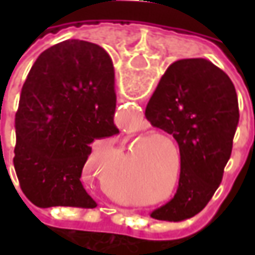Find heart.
Instances as JSON below:
<instances>
[{
  "instance_id": "heart-1",
  "label": "heart",
  "mask_w": 255,
  "mask_h": 255,
  "mask_svg": "<svg viewBox=\"0 0 255 255\" xmlns=\"http://www.w3.org/2000/svg\"><path fill=\"white\" fill-rule=\"evenodd\" d=\"M133 140L140 142L134 149L137 170L150 183L146 206H162L176 199L180 190L183 171L177 173V156L181 166V147L173 137L154 132H142L130 134Z\"/></svg>"
}]
</instances>
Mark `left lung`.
<instances>
[{
    "mask_svg": "<svg viewBox=\"0 0 255 255\" xmlns=\"http://www.w3.org/2000/svg\"><path fill=\"white\" fill-rule=\"evenodd\" d=\"M152 126L181 147L180 190L153 210L157 220L180 221L200 213L220 186L239 125V101L231 79L203 58L171 64L146 106Z\"/></svg>",
    "mask_w": 255,
    "mask_h": 255,
    "instance_id": "obj_1",
    "label": "left lung"
}]
</instances>
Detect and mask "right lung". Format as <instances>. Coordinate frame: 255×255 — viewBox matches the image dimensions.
Masks as SVG:
<instances>
[{
    "mask_svg": "<svg viewBox=\"0 0 255 255\" xmlns=\"http://www.w3.org/2000/svg\"><path fill=\"white\" fill-rule=\"evenodd\" d=\"M115 71L99 45L66 39L38 56L15 113L14 167L21 190L38 207L93 209L82 184L92 143L119 129Z\"/></svg>",
    "mask_w": 255,
    "mask_h": 255,
    "instance_id": "right-lung-1",
    "label": "right lung"
}]
</instances>
